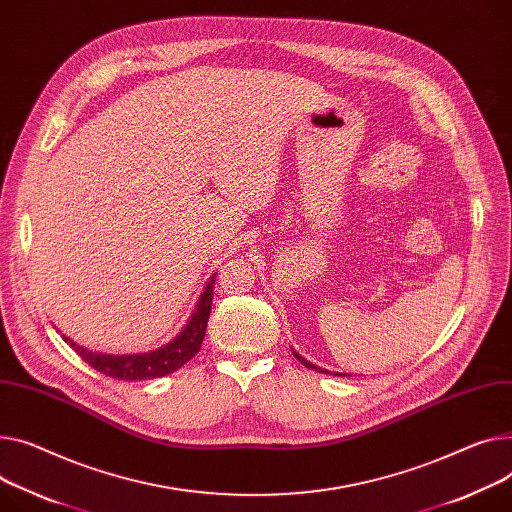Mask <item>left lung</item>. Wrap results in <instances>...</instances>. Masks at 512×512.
Wrapping results in <instances>:
<instances>
[{"label":"left lung","instance_id":"8db88e82","mask_svg":"<svg viewBox=\"0 0 512 512\" xmlns=\"http://www.w3.org/2000/svg\"><path fill=\"white\" fill-rule=\"evenodd\" d=\"M292 354L298 358V362H302V366H306V368H311V370H319V372H325V374H331L329 370H325V368H321V366H317V364H313V362H309L306 358H302L298 352H294L292 350ZM335 374H339V377H352V374H348V372H335Z\"/></svg>","mask_w":512,"mask_h":512}]
</instances>
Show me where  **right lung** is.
Segmentation results:
<instances>
[{"label":"right lung","instance_id":"right-lung-1","mask_svg":"<svg viewBox=\"0 0 512 512\" xmlns=\"http://www.w3.org/2000/svg\"><path fill=\"white\" fill-rule=\"evenodd\" d=\"M214 282H216V274H212L208 284L203 286V292L199 294V300L185 327L170 339L168 344L156 350H148L140 354H102V352H92L84 346H78L65 335L63 339L74 348V352H78V356L84 362H88L94 370L107 374V377H113L119 381H146V379L164 377V374L179 370L199 352L203 335H206L208 319L212 313Z\"/></svg>","mask_w":512,"mask_h":512}]
</instances>
